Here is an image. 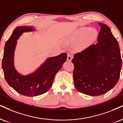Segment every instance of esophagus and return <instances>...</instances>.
Instances as JSON below:
<instances>
[{
    "instance_id": "34e87169",
    "label": "esophagus",
    "mask_w": 123,
    "mask_h": 123,
    "mask_svg": "<svg viewBox=\"0 0 123 123\" xmlns=\"http://www.w3.org/2000/svg\"><path fill=\"white\" fill-rule=\"evenodd\" d=\"M72 55L69 54H68L67 55V60L68 61H71V60H72Z\"/></svg>"
}]
</instances>
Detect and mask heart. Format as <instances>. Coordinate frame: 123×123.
<instances>
[{
  "label": "heart",
  "mask_w": 123,
  "mask_h": 123,
  "mask_svg": "<svg viewBox=\"0 0 123 123\" xmlns=\"http://www.w3.org/2000/svg\"><path fill=\"white\" fill-rule=\"evenodd\" d=\"M96 32L95 30L88 27H81L77 29L72 36V40L81 42L83 46H87L95 40Z\"/></svg>",
  "instance_id": "obj_1"
}]
</instances>
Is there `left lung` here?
I'll use <instances>...</instances> for the list:
<instances>
[{
	"label": "left lung",
	"mask_w": 123,
	"mask_h": 123,
	"mask_svg": "<svg viewBox=\"0 0 123 123\" xmlns=\"http://www.w3.org/2000/svg\"><path fill=\"white\" fill-rule=\"evenodd\" d=\"M98 43L74 55V81L77 90L89 96L107 93L117 84L122 67L119 45L108 26L98 23Z\"/></svg>",
	"instance_id": "8db88e82"
}]
</instances>
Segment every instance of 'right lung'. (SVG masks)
I'll return each instance as SVG.
<instances>
[{"instance_id":"1","label":"right lung","mask_w":123,"mask_h":123,"mask_svg":"<svg viewBox=\"0 0 123 123\" xmlns=\"http://www.w3.org/2000/svg\"><path fill=\"white\" fill-rule=\"evenodd\" d=\"M35 31L32 26H20L13 30L4 46L2 68L8 85L21 95L36 96L45 93L50 89L56 74L66 62V53L48 57L35 72L23 75L16 71L14 66V52L17 40L23 32Z\"/></svg>"}]
</instances>
